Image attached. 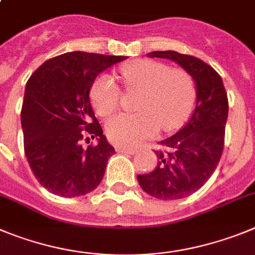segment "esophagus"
Wrapping results in <instances>:
<instances>
[{"instance_id":"obj_1","label":"esophagus","mask_w":255,"mask_h":255,"mask_svg":"<svg viewBox=\"0 0 255 255\" xmlns=\"http://www.w3.org/2000/svg\"><path fill=\"white\" fill-rule=\"evenodd\" d=\"M117 151L122 153H129V155H134L137 152L136 148H126V147H117Z\"/></svg>"}]
</instances>
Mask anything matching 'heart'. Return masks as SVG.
<instances>
[{"label": "heart", "instance_id": "1", "mask_svg": "<svg viewBox=\"0 0 255 255\" xmlns=\"http://www.w3.org/2000/svg\"><path fill=\"white\" fill-rule=\"evenodd\" d=\"M119 72L126 88L141 94L136 103L138 113L119 114L108 122L107 134L113 143L132 147L155 136L160 127L170 132L184 125L196 98L193 79L187 71L153 59H137ZM90 99L96 113L107 117L118 109L122 90L112 75L103 73L91 85Z\"/></svg>", "mask_w": 255, "mask_h": 255}]
</instances>
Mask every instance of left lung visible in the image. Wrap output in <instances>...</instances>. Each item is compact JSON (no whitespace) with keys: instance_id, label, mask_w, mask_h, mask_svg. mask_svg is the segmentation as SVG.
I'll return each instance as SVG.
<instances>
[{"instance_id":"obj_1","label":"left lung","mask_w":255,"mask_h":255,"mask_svg":"<svg viewBox=\"0 0 255 255\" xmlns=\"http://www.w3.org/2000/svg\"><path fill=\"white\" fill-rule=\"evenodd\" d=\"M148 57L167 58L182 66L196 82V109L189 122L160 142L157 166L137 175L142 189L170 201L193 194L205 185L221 159L229 102L221 76L202 59L175 50H156Z\"/></svg>"}]
</instances>
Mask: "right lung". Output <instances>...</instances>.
I'll list each match as a JSON object with an SVG mask.
<instances>
[{
    "instance_id": "add662e5",
    "label": "right lung",
    "mask_w": 255,
    "mask_h": 255,
    "mask_svg": "<svg viewBox=\"0 0 255 255\" xmlns=\"http://www.w3.org/2000/svg\"><path fill=\"white\" fill-rule=\"evenodd\" d=\"M123 56L70 52L45 61L29 79L21 109L24 151L34 176L56 196L95 189L114 151L90 104L91 85ZM98 143L82 147V139Z\"/></svg>"
}]
</instances>
